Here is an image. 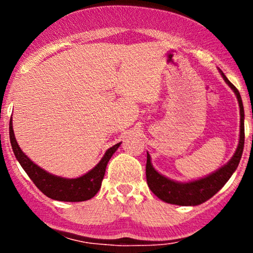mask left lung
I'll return each instance as SVG.
<instances>
[{"label":"left lung","instance_id":"obj_1","mask_svg":"<svg viewBox=\"0 0 253 253\" xmlns=\"http://www.w3.org/2000/svg\"><path fill=\"white\" fill-rule=\"evenodd\" d=\"M225 82L231 86V89L236 92L238 102L240 107V138L239 145H238L236 153L232 157L231 161L228 162L225 167L220 168L219 170L213 172L211 175L203 177V178L197 179V181L188 182V183H178L167 178L163 175L153 169L151 164L150 155L147 153L146 161V181L149 188L157 197L163 200L164 202L171 203V205L178 206H197L201 205L211 196H214L225 183L231 178L233 172L236 171L239 164L240 158H242L244 150V140H245V129H244V107L243 101L240 97L239 91L236 86L233 85L227 77L222 74Z\"/></svg>","mask_w":253,"mask_h":253}]
</instances>
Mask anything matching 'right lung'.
Listing matches in <instances>:
<instances>
[{
	"instance_id": "right-lung-1",
	"label": "right lung",
	"mask_w": 253,
	"mask_h": 253,
	"mask_svg": "<svg viewBox=\"0 0 253 253\" xmlns=\"http://www.w3.org/2000/svg\"><path fill=\"white\" fill-rule=\"evenodd\" d=\"M9 138L14 155H15L19 163L21 164V167L24 168L26 173L30 176V178L37 185L38 189L52 200L64 202L86 201V200H90L96 195L101 188L107 164H108L109 159L112 158L113 153L120 146V143H119L107 150L100 163L94 169L86 172L85 175L78 177V178H63V177L48 173L47 171L38 167L22 152L16 143L11 121L9 124Z\"/></svg>"
}]
</instances>
